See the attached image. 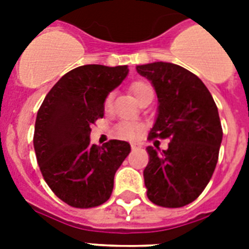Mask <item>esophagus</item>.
<instances>
[{
  "instance_id": "34e87169",
  "label": "esophagus",
  "mask_w": 249,
  "mask_h": 249,
  "mask_svg": "<svg viewBox=\"0 0 249 249\" xmlns=\"http://www.w3.org/2000/svg\"><path fill=\"white\" fill-rule=\"evenodd\" d=\"M130 147H132L133 151H136V150H138V148H141V146L138 143H132L130 144Z\"/></svg>"
}]
</instances>
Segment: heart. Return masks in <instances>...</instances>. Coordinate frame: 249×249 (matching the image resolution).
Listing matches in <instances>:
<instances>
[{
	"label": "heart",
	"instance_id": "b5f03b06",
	"mask_svg": "<svg viewBox=\"0 0 249 249\" xmlns=\"http://www.w3.org/2000/svg\"><path fill=\"white\" fill-rule=\"evenodd\" d=\"M148 90H152V88L148 85L147 83L144 81H136L130 85V91L136 97V99L144 94ZM113 94L109 93L105 99V109H108L112 105ZM142 133V125L138 124V123H133V121H121L116 125V134L120 138H124V140H134L137 137L140 136Z\"/></svg>",
	"mask_w": 249,
	"mask_h": 249
}]
</instances>
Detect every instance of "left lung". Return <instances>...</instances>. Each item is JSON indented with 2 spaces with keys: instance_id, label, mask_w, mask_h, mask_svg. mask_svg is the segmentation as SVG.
Returning a JSON list of instances; mask_svg holds the SVG:
<instances>
[{
  "instance_id": "1",
  "label": "left lung",
  "mask_w": 249,
  "mask_h": 249,
  "mask_svg": "<svg viewBox=\"0 0 249 249\" xmlns=\"http://www.w3.org/2000/svg\"><path fill=\"white\" fill-rule=\"evenodd\" d=\"M137 71L151 81L159 99L148 141L170 140L163 151L146 148L147 197L160 207L179 208L193 203L212 178L222 141L218 109L203 81L181 66L155 62L137 66Z\"/></svg>"
}]
</instances>
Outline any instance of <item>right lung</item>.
I'll return each mask as SVG.
<instances>
[{
    "instance_id": "right-lung-1",
    "label": "right lung",
    "mask_w": 249,
    "mask_h": 249,
    "mask_svg": "<svg viewBox=\"0 0 249 249\" xmlns=\"http://www.w3.org/2000/svg\"><path fill=\"white\" fill-rule=\"evenodd\" d=\"M126 66L86 64L53 86L37 112L33 146L45 182L73 208L108 200L113 177L130 152L125 141L90 143V126L103 117L105 99L128 75Z\"/></svg>"
}]
</instances>
